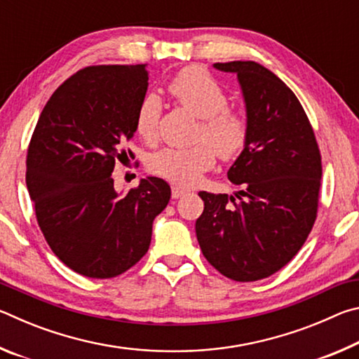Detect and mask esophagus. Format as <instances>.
<instances>
[{"label":"esophagus","mask_w":359,"mask_h":359,"mask_svg":"<svg viewBox=\"0 0 359 359\" xmlns=\"http://www.w3.org/2000/svg\"><path fill=\"white\" fill-rule=\"evenodd\" d=\"M187 193V190H182L180 187H175V185H172V190H171V194H172V198H180V196H184V194Z\"/></svg>","instance_id":"34e87169"}]
</instances>
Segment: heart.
<instances>
[{
	"mask_svg": "<svg viewBox=\"0 0 359 359\" xmlns=\"http://www.w3.org/2000/svg\"><path fill=\"white\" fill-rule=\"evenodd\" d=\"M172 98L201 118L198 130L199 142L190 149H165L151 158L150 171L177 187H190L215 163L217 155L224 161L233 160L245 149L248 121L236 109L228 107V95L214 76L198 66L179 71L168 85ZM161 106L156 96H147L137 109L136 131L144 141L156 135Z\"/></svg>",
	"mask_w": 359,
	"mask_h": 359,
	"instance_id": "obj_1",
	"label": "heart"
}]
</instances>
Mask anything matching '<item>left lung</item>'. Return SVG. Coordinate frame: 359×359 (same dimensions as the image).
Segmentation results:
<instances>
[{
	"label": "left lung",
	"instance_id": "obj_1",
	"mask_svg": "<svg viewBox=\"0 0 359 359\" xmlns=\"http://www.w3.org/2000/svg\"><path fill=\"white\" fill-rule=\"evenodd\" d=\"M234 72L245 101L248 141L229 168L241 190L199 191L196 238L205 259L236 282L261 280L301 250L317 218L321 155L296 95L255 62L215 63Z\"/></svg>",
	"mask_w": 359,
	"mask_h": 359
}]
</instances>
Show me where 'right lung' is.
<instances>
[{
	"label": "right lung",
	"mask_w": 359,
	"mask_h": 359,
	"mask_svg": "<svg viewBox=\"0 0 359 359\" xmlns=\"http://www.w3.org/2000/svg\"><path fill=\"white\" fill-rule=\"evenodd\" d=\"M149 87L145 65L77 71L39 115L27 155V187L48 247L77 274L112 278L149 250L151 224L171 198L147 177L126 194L112 171L128 155L137 109Z\"/></svg>",
	"instance_id": "1"
}]
</instances>
